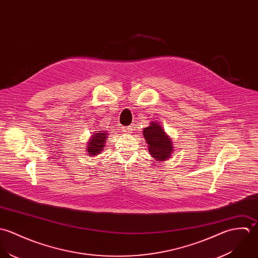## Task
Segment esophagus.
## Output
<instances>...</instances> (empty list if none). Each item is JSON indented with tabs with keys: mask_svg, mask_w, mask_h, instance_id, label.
<instances>
[{
	"mask_svg": "<svg viewBox=\"0 0 258 258\" xmlns=\"http://www.w3.org/2000/svg\"><path fill=\"white\" fill-rule=\"evenodd\" d=\"M122 133H123V134H126V135L132 134V133H133V126H131V125H128V126H122Z\"/></svg>",
	"mask_w": 258,
	"mask_h": 258,
	"instance_id": "1",
	"label": "esophagus"
}]
</instances>
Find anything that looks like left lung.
Instances as JSON below:
<instances>
[{
    "instance_id": "1",
    "label": "left lung",
    "mask_w": 258,
    "mask_h": 258,
    "mask_svg": "<svg viewBox=\"0 0 258 258\" xmlns=\"http://www.w3.org/2000/svg\"><path fill=\"white\" fill-rule=\"evenodd\" d=\"M145 139L150 146V153L156 160H165L172 153V145L170 139L166 136L161 126L152 122L150 126L144 130Z\"/></svg>"
}]
</instances>
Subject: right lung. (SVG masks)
Returning <instances> with one entry per match:
<instances>
[{
    "label": "right lung",
    "mask_w": 258,
    "mask_h": 258,
    "mask_svg": "<svg viewBox=\"0 0 258 258\" xmlns=\"http://www.w3.org/2000/svg\"><path fill=\"white\" fill-rule=\"evenodd\" d=\"M106 137H107V134H105V132H102V131L93 135L92 139L89 142V145L87 147L88 148L87 154L91 155H98L104 147Z\"/></svg>",
    "instance_id": "obj_1"
}]
</instances>
